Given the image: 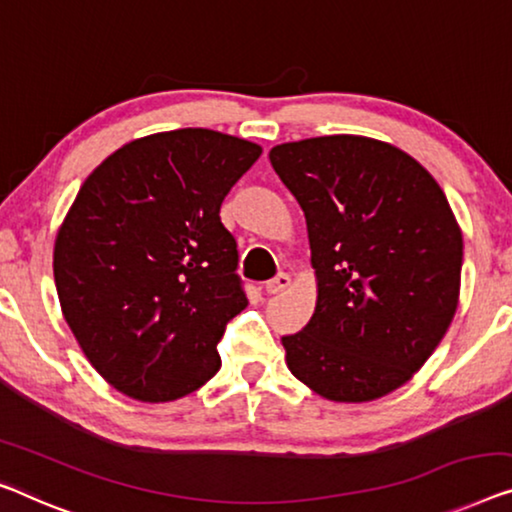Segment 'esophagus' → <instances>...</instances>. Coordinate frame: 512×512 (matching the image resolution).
Wrapping results in <instances>:
<instances>
[{
	"mask_svg": "<svg viewBox=\"0 0 512 512\" xmlns=\"http://www.w3.org/2000/svg\"><path fill=\"white\" fill-rule=\"evenodd\" d=\"M288 286H291V277H288L286 272H279L277 277H272L268 284H265V291H268L270 295H277L281 291H286Z\"/></svg>",
	"mask_w": 512,
	"mask_h": 512,
	"instance_id": "34e87169",
	"label": "esophagus"
}]
</instances>
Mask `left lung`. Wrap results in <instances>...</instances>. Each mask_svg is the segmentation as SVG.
I'll return each instance as SVG.
<instances>
[{"mask_svg":"<svg viewBox=\"0 0 512 512\" xmlns=\"http://www.w3.org/2000/svg\"><path fill=\"white\" fill-rule=\"evenodd\" d=\"M307 219L318 300L281 337L295 379L332 402H372L411 379L453 321L462 231L416 159L362 136L272 147Z\"/></svg>","mask_w":512,"mask_h":512,"instance_id":"left-lung-1","label":"left lung"}]
</instances>
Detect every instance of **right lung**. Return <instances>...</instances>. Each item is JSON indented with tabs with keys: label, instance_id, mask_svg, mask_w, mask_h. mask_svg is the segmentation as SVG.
<instances>
[{
	"label": "right lung",
	"instance_id": "1",
	"mask_svg": "<svg viewBox=\"0 0 512 512\" xmlns=\"http://www.w3.org/2000/svg\"><path fill=\"white\" fill-rule=\"evenodd\" d=\"M258 157L249 140L177 129L120 147L80 187L55 240L59 305L124 395L170 402L219 372L226 323L249 305L219 210Z\"/></svg>",
	"mask_w": 512,
	"mask_h": 512
}]
</instances>
